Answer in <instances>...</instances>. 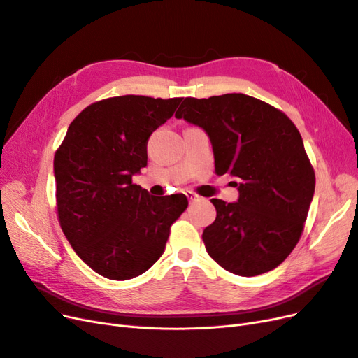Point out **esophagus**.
<instances>
[{"label":"esophagus","instance_id":"esophagus-1","mask_svg":"<svg viewBox=\"0 0 358 358\" xmlns=\"http://www.w3.org/2000/svg\"><path fill=\"white\" fill-rule=\"evenodd\" d=\"M187 197H188L189 203H197V201H200V200H201V197H199L197 194H194V192H191V191H188V192H187Z\"/></svg>","mask_w":358,"mask_h":358}]
</instances>
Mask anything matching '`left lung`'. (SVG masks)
Returning a JSON list of instances; mask_svg holds the SVG:
<instances>
[{"instance_id": "left-lung-1", "label": "left lung", "mask_w": 358, "mask_h": 358, "mask_svg": "<svg viewBox=\"0 0 358 358\" xmlns=\"http://www.w3.org/2000/svg\"><path fill=\"white\" fill-rule=\"evenodd\" d=\"M175 116L204 129L216 175L237 180V201L210 200L216 220L203 231L206 251L239 276L276 268L296 248L315 191L299 129L285 113L245 94L185 99Z\"/></svg>"}]
</instances>
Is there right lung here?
<instances>
[{"mask_svg":"<svg viewBox=\"0 0 358 358\" xmlns=\"http://www.w3.org/2000/svg\"><path fill=\"white\" fill-rule=\"evenodd\" d=\"M180 101H96L76 116L53 158L61 229L82 262L107 279H133L152 267L187 209L183 194L155 197L133 183L148 164V138Z\"/></svg>","mask_w":358,"mask_h":358,"instance_id":"right-lung-1","label":"right lung"}]
</instances>
